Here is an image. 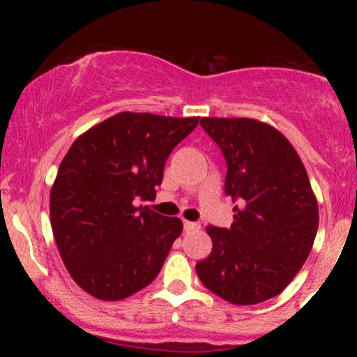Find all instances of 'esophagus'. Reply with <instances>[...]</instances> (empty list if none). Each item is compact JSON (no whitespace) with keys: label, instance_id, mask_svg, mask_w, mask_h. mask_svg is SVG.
<instances>
[{"label":"esophagus","instance_id":"1","mask_svg":"<svg viewBox=\"0 0 357 357\" xmlns=\"http://www.w3.org/2000/svg\"><path fill=\"white\" fill-rule=\"evenodd\" d=\"M199 223H195V221H184V230L191 231V230H198Z\"/></svg>","mask_w":357,"mask_h":357}]
</instances>
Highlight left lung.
<instances>
[{
	"instance_id": "1",
	"label": "left lung",
	"mask_w": 357,
	"mask_h": 357,
	"mask_svg": "<svg viewBox=\"0 0 357 357\" xmlns=\"http://www.w3.org/2000/svg\"><path fill=\"white\" fill-rule=\"evenodd\" d=\"M227 161L225 195L238 203L230 228L206 227L210 257L196 264L202 284L236 305L278 296L312 250L319 210L292 144L253 119L203 117Z\"/></svg>"
}]
</instances>
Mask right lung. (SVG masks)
I'll return each mask as SVG.
<instances>
[{"label": "right lung", "instance_id": "1", "mask_svg": "<svg viewBox=\"0 0 357 357\" xmlns=\"http://www.w3.org/2000/svg\"><path fill=\"white\" fill-rule=\"evenodd\" d=\"M198 122L121 112L68 149L52 188V230L68 273L90 296L121 301L161 272L183 221L137 203L154 198L167 158Z\"/></svg>", "mask_w": 357, "mask_h": 357}]
</instances>
